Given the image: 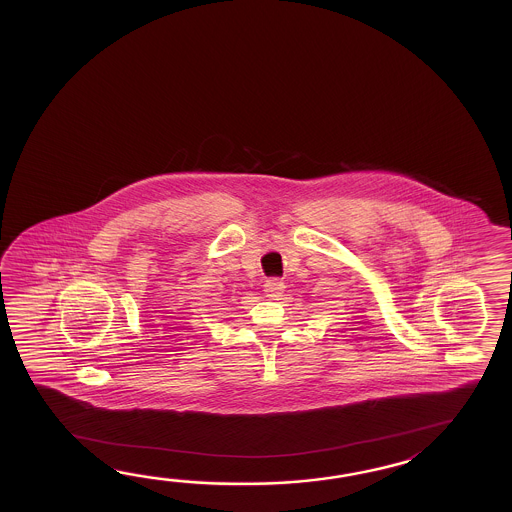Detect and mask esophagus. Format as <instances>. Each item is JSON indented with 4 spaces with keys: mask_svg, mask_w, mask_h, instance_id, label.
<instances>
[{
    "mask_svg": "<svg viewBox=\"0 0 512 512\" xmlns=\"http://www.w3.org/2000/svg\"><path fill=\"white\" fill-rule=\"evenodd\" d=\"M283 289H285V285H283L282 280H278V278H272V280H267L265 282V296L267 298H272V300H278L280 296L283 294Z\"/></svg>",
    "mask_w": 512,
    "mask_h": 512,
    "instance_id": "1",
    "label": "esophagus"
}]
</instances>
